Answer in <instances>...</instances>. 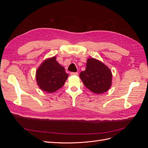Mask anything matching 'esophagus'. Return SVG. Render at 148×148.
Wrapping results in <instances>:
<instances>
[{
    "label": "esophagus",
    "instance_id": "obj_1",
    "mask_svg": "<svg viewBox=\"0 0 148 148\" xmlns=\"http://www.w3.org/2000/svg\"><path fill=\"white\" fill-rule=\"evenodd\" d=\"M78 73L77 72H71L70 73V75L71 76H74V75H78Z\"/></svg>",
    "mask_w": 148,
    "mask_h": 148
}]
</instances>
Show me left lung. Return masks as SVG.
<instances>
[{"instance_id":"obj_1","label":"left lung","mask_w":148,"mask_h":148,"mask_svg":"<svg viewBox=\"0 0 148 148\" xmlns=\"http://www.w3.org/2000/svg\"><path fill=\"white\" fill-rule=\"evenodd\" d=\"M79 78L88 89L101 95L111 87L112 74L109 67L101 61L95 58H89L86 69L79 73Z\"/></svg>"}]
</instances>
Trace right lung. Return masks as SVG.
<instances>
[{
  "mask_svg": "<svg viewBox=\"0 0 148 148\" xmlns=\"http://www.w3.org/2000/svg\"><path fill=\"white\" fill-rule=\"evenodd\" d=\"M69 75L53 56L44 60L36 72V79L41 90L49 93L56 92L64 85Z\"/></svg>",
  "mask_w": 148,
  "mask_h": 148,
  "instance_id": "obj_1",
  "label": "right lung"
}]
</instances>
